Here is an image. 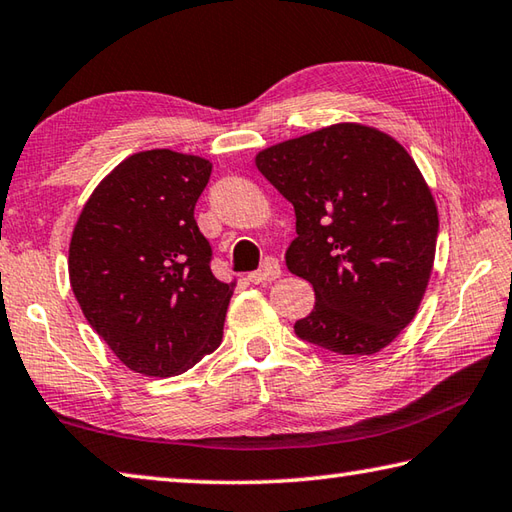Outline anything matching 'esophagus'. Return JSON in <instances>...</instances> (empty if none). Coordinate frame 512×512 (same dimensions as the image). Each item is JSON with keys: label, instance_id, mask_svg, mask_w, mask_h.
I'll return each mask as SVG.
<instances>
[{"label": "esophagus", "instance_id": "34e87169", "mask_svg": "<svg viewBox=\"0 0 512 512\" xmlns=\"http://www.w3.org/2000/svg\"><path fill=\"white\" fill-rule=\"evenodd\" d=\"M280 273L282 271H280V264H277V259L266 257L262 268H259V271H255V273H250L248 280L253 282V284H266V282L277 280V277H280Z\"/></svg>", "mask_w": 512, "mask_h": 512}]
</instances>
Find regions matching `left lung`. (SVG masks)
I'll return each instance as SVG.
<instances>
[{"label":"left lung","instance_id":"obj_1","mask_svg":"<svg viewBox=\"0 0 512 512\" xmlns=\"http://www.w3.org/2000/svg\"><path fill=\"white\" fill-rule=\"evenodd\" d=\"M295 208L288 271L315 306L297 338L340 356H371L414 320L434 266L439 212L405 147L358 123L322 127L255 156Z\"/></svg>","mask_w":512,"mask_h":512}]
</instances>
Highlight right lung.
Returning <instances> with one entry per match:
<instances>
[{"label": "right lung", "mask_w": 512, "mask_h": 512, "mask_svg": "<svg viewBox=\"0 0 512 512\" xmlns=\"http://www.w3.org/2000/svg\"><path fill=\"white\" fill-rule=\"evenodd\" d=\"M210 172V161L172 150L127 156L98 183L73 228V295L136 374H183L224 338L235 282L212 275V248L194 219Z\"/></svg>", "instance_id": "add662e5"}]
</instances>
